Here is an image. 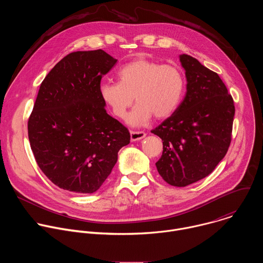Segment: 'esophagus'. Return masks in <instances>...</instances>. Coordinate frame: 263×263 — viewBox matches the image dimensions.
<instances>
[{
    "label": "esophagus",
    "instance_id": "esophagus-1",
    "mask_svg": "<svg viewBox=\"0 0 263 263\" xmlns=\"http://www.w3.org/2000/svg\"><path fill=\"white\" fill-rule=\"evenodd\" d=\"M130 136H131V141H137L144 138L145 133L142 131H131Z\"/></svg>",
    "mask_w": 263,
    "mask_h": 263
}]
</instances>
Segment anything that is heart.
<instances>
[{
    "mask_svg": "<svg viewBox=\"0 0 263 263\" xmlns=\"http://www.w3.org/2000/svg\"><path fill=\"white\" fill-rule=\"evenodd\" d=\"M118 83L103 82L99 96L111 114L125 119L127 111L137 102L128 123L132 126L146 124L155 117L165 120L179 108L186 87L182 69L175 64H162L145 58H136L117 71Z\"/></svg>",
    "mask_w": 263,
    "mask_h": 263,
    "instance_id": "b5f03b06",
    "label": "heart"
}]
</instances>
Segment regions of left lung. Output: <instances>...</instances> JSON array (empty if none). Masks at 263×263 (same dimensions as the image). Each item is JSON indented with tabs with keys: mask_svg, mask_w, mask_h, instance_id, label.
I'll use <instances>...</instances> for the list:
<instances>
[{
	"mask_svg": "<svg viewBox=\"0 0 263 263\" xmlns=\"http://www.w3.org/2000/svg\"><path fill=\"white\" fill-rule=\"evenodd\" d=\"M186 95L175 114L151 132L162 139L156 162L162 179L184 187L213 172L231 142L234 102L218 74L196 58L179 56Z\"/></svg>",
	"mask_w": 263,
	"mask_h": 263,
	"instance_id": "obj_1",
	"label": "left lung"
}]
</instances>
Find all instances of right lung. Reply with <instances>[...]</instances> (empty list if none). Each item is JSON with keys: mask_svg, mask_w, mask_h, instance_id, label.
Returning a JSON list of instances; mask_svg holds the SVG:
<instances>
[{"mask_svg": "<svg viewBox=\"0 0 263 263\" xmlns=\"http://www.w3.org/2000/svg\"><path fill=\"white\" fill-rule=\"evenodd\" d=\"M103 50L73 52L47 74L28 122L35 160L58 187L97 192L130 133L110 117L99 96L101 79L117 63Z\"/></svg>", "mask_w": 263, "mask_h": 263, "instance_id": "obj_1", "label": "right lung"}]
</instances>
